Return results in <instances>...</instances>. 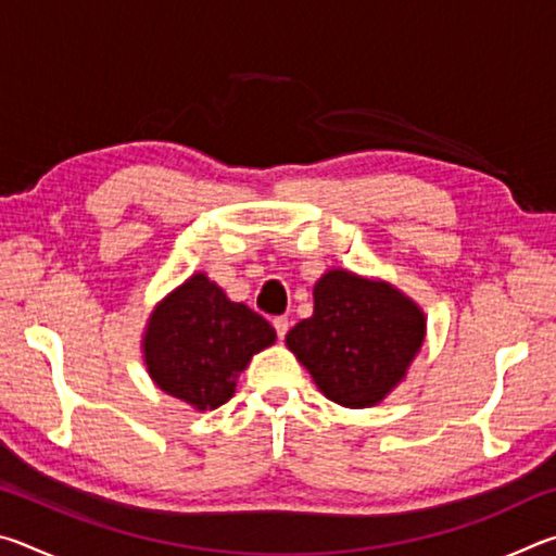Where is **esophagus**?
<instances>
[{"label": "esophagus", "mask_w": 556, "mask_h": 556, "mask_svg": "<svg viewBox=\"0 0 556 556\" xmlns=\"http://www.w3.org/2000/svg\"><path fill=\"white\" fill-rule=\"evenodd\" d=\"M271 326H275L279 341H285V336H287V331H289V318H287V316H277L275 321H271Z\"/></svg>", "instance_id": "1"}]
</instances>
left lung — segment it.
I'll return each instance as SVG.
<instances>
[{
    "mask_svg": "<svg viewBox=\"0 0 556 556\" xmlns=\"http://www.w3.org/2000/svg\"><path fill=\"white\" fill-rule=\"evenodd\" d=\"M425 333V312L400 289L328 269L314 285V314L291 328L287 345L328 400L363 409L404 380Z\"/></svg>",
    "mask_w": 556,
    "mask_h": 556,
    "instance_id": "1",
    "label": "left lung"
}]
</instances>
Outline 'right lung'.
Wrapping results in <instances>:
<instances>
[{
  "label": "right lung",
  "mask_w": 556,
  "mask_h": 556,
  "mask_svg": "<svg viewBox=\"0 0 556 556\" xmlns=\"http://www.w3.org/2000/svg\"><path fill=\"white\" fill-rule=\"evenodd\" d=\"M277 341L267 318L199 271L149 316L142 351L147 370L166 394L205 412L228 402L250 357Z\"/></svg>",
  "instance_id": "right-lung-1"
}]
</instances>
